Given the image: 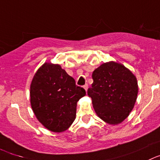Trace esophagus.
I'll list each match as a JSON object with an SVG mask.
<instances>
[{"mask_svg":"<svg viewBox=\"0 0 160 160\" xmlns=\"http://www.w3.org/2000/svg\"><path fill=\"white\" fill-rule=\"evenodd\" d=\"M88 83H86V84L83 85V88L85 89V91H86V92H87V90H88Z\"/></svg>","mask_w":160,"mask_h":160,"instance_id":"1","label":"esophagus"}]
</instances>
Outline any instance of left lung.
Here are the masks:
<instances>
[{"label":"left lung","mask_w":160,"mask_h":160,"mask_svg":"<svg viewBox=\"0 0 160 160\" xmlns=\"http://www.w3.org/2000/svg\"><path fill=\"white\" fill-rule=\"evenodd\" d=\"M88 90L97 115L110 125H118L129 116L138 93L135 76L122 64L107 62L92 73Z\"/></svg>","instance_id":"obj_1"}]
</instances>
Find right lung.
<instances>
[{
    "mask_svg": "<svg viewBox=\"0 0 160 160\" xmlns=\"http://www.w3.org/2000/svg\"><path fill=\"white\" fill-rule=\"evenodd\" d=\"M86 95L59 65L45 63L31 83V105L37 119L50 131L68 129L76 118L77 102Z\"/></svg>",
    "mask_w": 160,
    "mask_h": 160,
    "instance_id": "right-lung-1",
    "label": "right lung"
}]
</instances>
